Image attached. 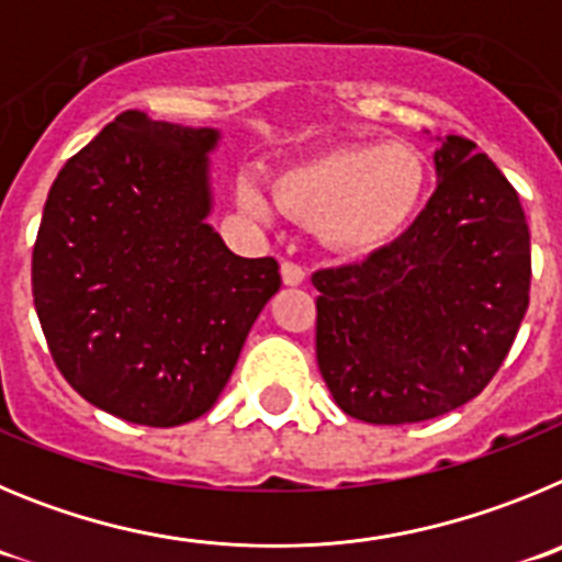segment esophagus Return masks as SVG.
Instances as JSON below:
<instances>
[{
  "instance_id": "obj_1",
  "label": "esophagus",
  "mask_w": 562,
  "mask_h": 562,
  "mask_svg": "<svg viewBox=\"0 0 562 562\" xmlns=\"http://www.w3.org/2000/svg\"><path fill=\"white\" fill-rule=\"evenodd\" d=\"M282 282L285 285H302L305 282V269H302L300 262L293 260H282Z\"/></svg>"
}]
</instances>
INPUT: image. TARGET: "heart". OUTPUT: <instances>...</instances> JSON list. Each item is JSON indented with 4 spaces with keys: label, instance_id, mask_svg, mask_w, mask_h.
<instances>
[{
    "label": "heart",
    "instance_id": "b5f03b06",
    "mask_svg": "<svg viewBox=\"0 0 562 562\" xmlns=\"http://www.w3.org/2000/svg\"><path fill=\"white\" fill-rule=\"evenodd\" d=\"M426 165L403 145H341L280 173L277 206L288 218L318 226L333 251L367 257L397 244L426 199ZM237 201L251 215L271 204L255 181H240Z\"/></svg>",
    "mask_w": 562,
    "mask_h": 562
}]
</instances>
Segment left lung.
Instances as JSON below:
<instances>
[{
  "label": "left lung",
  "mask_w": 562,
  "mask_h": 562,
  "mask_svg": "<svg viewBox=\"0 0 562 562\" xmlns=\"http://www.w3.org/2000/svg\"><path fill=\"white\" fill-rule=\"evenodd\" d=\"M439 184L397 244L322 269L316 361L344 414L423 423L473 401L529 307L532 249L515 187L464 136L434 154Z\"/></svg>",
  "instance_id": "left-lung-1"
}]
</instances>
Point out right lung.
I'll use <instances>...</instances> for the list:
<instances>
[{
  "mask_svg": "<svg viewBox=\"0 0 562 562\" xmlns=\"http://www.w3.org/2000/svg\"><path fill=\"white\" fill-rule=\"evenodd\" d=\"M218 131L123 111L60 168L33 246V302L55 367L103 412L173 428L218 401L274 257H237L206 224Z\"/></svg>",
  "mask_w": 562,
  "mask_h": 562,
  "instance_id": "1",
  "label": "right lung"
}]
</instances>
